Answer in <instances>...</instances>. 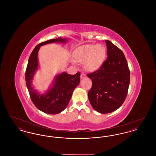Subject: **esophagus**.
Segmentation results:
<instances>
[{
  "mask_svg": "<svg viewBox=\"0 0 156 156\" xmlns=\"http://www.w3.org/2000/svg\"><path fill=\"white\" fill-rule=\"evenodd\" d=\"M87 77V75L85 74L84 73H81V78H86Z\"/></svg>",
  "mask_w": 156,
  "mask_h": 156,
  "instance_id": "1",
  "label": "esophagus"
}]
</instances>
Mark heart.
<instances>
[{"label": "heart", "mask_w": 156, "mask_h": 156, "mask_svg": "<svg viewBox=\"0 0 156 156\" xmlns=\"http://www.w3.org/2000/svg\"><path fill=\"white\" fill-rule=\"evenodd\" d=\"M106 56V48L101 44L83 45L76 49L74 53L76 62L83 63L88 71H94L100 67Z\"/></svg>", "instance_id": "1"}]
</instances>
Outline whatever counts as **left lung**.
Masks as SVG:
<instances>
[{
	"label": "left lung",
	"instance_id": "obj_1",
	"mask_svg": "<svg viewBox=\"0 0 156 156\" xmlns=\"http://www.w3.org/2000/svg\"><path fill=\"white\" fill-rule=\"evenodd\" d=\"M107 58L98 70L89 73L92 85L88 92L89 102L101 113H108L124 102L130 83V70L123 51L106 40Z\"/></svg>",
	"mask_w": 156,
	"mask_h": 156
}]
</instances>
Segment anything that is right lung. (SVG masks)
Masks as SVG:
<instances>
[{
	"label": "right lung",
	"instance_id": "1",
	"mask_svg": "<svg viewBox=\"0 0 156 156\" xmlns=\"http://www.w3.org/2000/svg\"><path fill=\"white\" fill-rule=\"evenodd\" d=\"M66 41V39L58 38L38 44L31 53L28 61L25 76L30 98L36 108L45 113L55 115L63 111L69 103L74 90L80 82V72L74 75L62 73L55 77L52 88L45 94H40L32 86L31 81L34 72L38 68L37 54L40 46L55 42Z\"/></svg>",
	"mask_w": 156,
	"mask_h": 156
}]
</instances>
